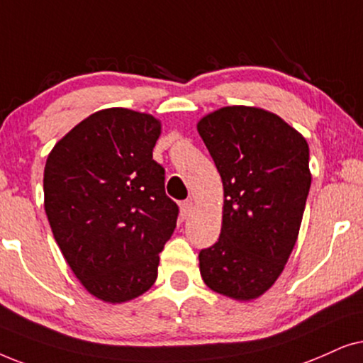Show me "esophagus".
<instances>
[{"label": "esophagus", "instance_id": "34e87169", "mask_svg": "<svg viewBox=\"0 0 363 363\" xmlns=\"http://www.w3.org/2000/svg\"><path fill=\"white\" fill-rule=\"evenodd\" d=\"M192 209H194V202H192V199H187L181 204V214L182 217H187L192 212Z\"/></svg>", "mask_w": 363, "mask_h": 363}]
</instances>
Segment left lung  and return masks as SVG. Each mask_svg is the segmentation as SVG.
Returning <instances> with one entry per match:
<instances>
[{"label": "left lung", "mask_w": 363, "mask_h": 363, "mask_svg": "<svg viewBox=\"0 0 363 363\" xmlns=\"http://www.w3.org/2000/svg\"><path fill=\"white\" fill-rule=\"evenodd\" d=\"M224 186L217 242L199 252L206 286L250 301L287 264L311 189L308 144L277 114L229 106L197 124Z\"/></svg>", "instance_id": "1"}]
</instances>
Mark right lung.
I'll return each instance as SVG.
<instances>
[{"instance_id":"add662e5","label":"right lung","mask_w":363,"mask_h":363,"mask_svg":"<svg viewBox=\"0 0 363 363\" xmlns=\"http://www.w3.org/2000/svg\"><path fill=\"white\" fill-rule=\"evenodd\" d=\"M161 123L124 108L103 109L52 147L45 167V209L66 262L104 302L139 297L156 282L159 252L179 207L152 159Z\"/></svg>"}]
</instances>
